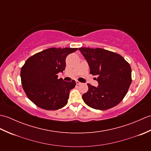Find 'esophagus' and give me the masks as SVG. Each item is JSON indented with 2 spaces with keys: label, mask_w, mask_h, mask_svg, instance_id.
Returning <instances> with one entry per match:
<instances>
[{
  "label": "esophagus",
  "mask_w": 151,
  "mask_h": 151,
  "mask_svg": "<svg viewBox=\"0 0 151 151\" xmlns=\"http://www.w3.org/2000/svg\"><path fill=\"white\" fill-rule=\"evenodd\" d=\"M76 84H77V85H79V84H81V82H79L78 81H76Z\"/></svg>",
  "instance_id": "34e87169"
}]
</instances>
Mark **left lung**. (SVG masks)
I'll list each match as a JSON object with an SVG mask.
<instances>
[{
	"label": "left lung",
	"instance_id": "1",
	"mask_svg": "<svg viewBox=\"0 0 151 151\" xmlns=\"http://www.w3.org/2000/svg\"><path fill=\"white\" fill-rule=\"evenodd\" d=\"M87 60L90 74L97 76V87L88 84L82 95L85 103L96 110H106L117 106L127 95L132 82L130 65L120 54L97 48H78Z\"/></svg>",
	"mask_w": 151,
	"mask_h": 151
}]
</instances>
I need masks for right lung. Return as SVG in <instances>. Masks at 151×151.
<instances>
[{
  "label": "right lung",
  "mask_w": 151,
  "mask_h": 151,
  "mask_svg": "<svg viewBox=\"0 0 151 151\" xmlns=\"http://www.w3.org/2000/svg\"><path fill=\"white\" fill-rule=\"evenodd\" d=\"M77 48H49L30 56L21 67L22 88L37 106L56 110L67 104L69 92L76 82L58 78L65 68V59Z\"/></svg>",
  "instance_id": "obj_1"
}]
</instances>
